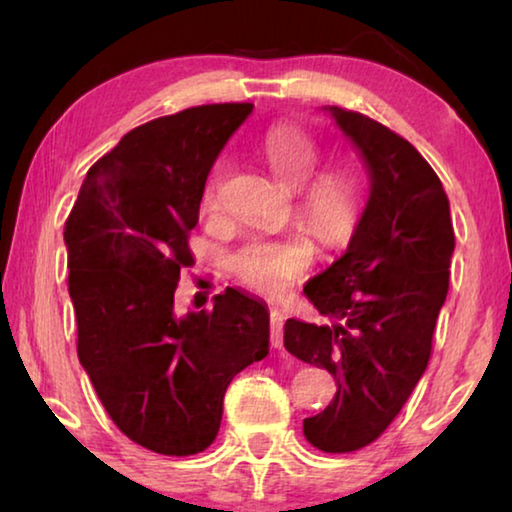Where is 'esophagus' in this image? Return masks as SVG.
<instances>
[{"instance_id": "esophagus-1", "label": "esophagus", "mask_w": 512, "mask_h": 512, "mask_svg": "<svg viewBox=\"0 0 512 512\" xmlns=\"http://www.w3.org/2000/svg\"><path fill=\"white\" fill-rule=\"evenodd\" d=\"M282 329H284V314L280 309H271V345L282 348Z\"/></svg>"}]
</instances>
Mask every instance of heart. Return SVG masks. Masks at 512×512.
Instances as JSON below:
<instances>
[{"label":"heart","instance_id":"b5f03b06","mask_svg":"<svg viewBox=\"0 0 512 512\" xmlns=\"http://www.w3.org/2000/svg\"><path fill=\"white\" fill-rule=\"evenodd\" d=\"M268 167L287 189L300 192V216L327 246H343L357 230L363 212V194L357 171L352 167H332L314 173L320 167L318 144L296 126H275L259 140ZM228 171L223 158L214 162L203 187V207L214 212L219 207L221 183ZM312 183L309 184L308 180ZM316 262L314 241L305 235L282 239L248 237L230 255V271L241 284L264 291H287L300 275Z\"/></svg>","mask_w":512,"mask_h":512}]
</instances>
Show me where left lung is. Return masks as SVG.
I'll return each mask as SVG.
<instances>
[{
	"mask_svg": "<svg viewBox=\"0 0 512 512\" xmlns=\"http://www.w3.org/2000/svg\"><path fill=\"white\" fill-rule=\"evenodd\" d=\"M329 112L357 144L370 196L345 255L305 287L329 323L289 318L284 348L334 377V400L302 431L320 452L345 454L375 443L427 370L454 225L443 183L411 142L361 112Z\"/></svg>",
	"mask_w": 512,
	"mask_h": 512,
	"instance_id": "obj_1",
	"label": "left lung"
}]
</instances>
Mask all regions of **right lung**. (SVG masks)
<instances>
[{
    "mask_svg": "<svg viewBox=\"0 0 512 512\" xmlns=\"http://www.w3.org/2000/svg\"><path fill=\"white\" fill-rule=\"evenodd\" d=\"M250 112L207 103L133 128L92 164L65 221L79 361L117 429L155 454L210 447L225 388L268 354L257 298L228 287L212 309H173L207 173Z\"/></svg>",
    "mask_w": 512,
    "mask_h": 512,
    "instance_id": "obj_1",
    "label": "right lung"
}]
</instances>
